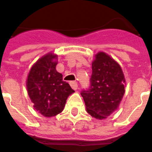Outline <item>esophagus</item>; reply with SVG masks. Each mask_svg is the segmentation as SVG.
<instances>
[{
    "label": "esophagus",
    "mask_w": 152,
    "mask_h": 152,
    "mask_svg": "<svg viewBox=\"0 0 152 152\" xmlns=\"http://www.w3.org/2000/svg\"><path fill=\"white\" fill-rule=\"evenodd\" d=\"M70 86H72V88L73 89H77V88H78L77 83H76L75 81H70Z\"/></svg>",
    "instance_id": "34e87169"
}]
</instances>
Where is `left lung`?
<instances>
[{
	"label": "left lung",
	"instance_id": "1",
	"mask_svg": "<svg viewBox=\"0 0 152 152\" xmlns=\"http://www.w3.org/2000/svg\"><path fill=\"white\" fill-rule=\"evenodd\" d=\"M125 79L121 66L104 52H99L92 63V76L88 89L81 91L86 111L102 120L115 112L124 94Z\"/></svg>",
	"mask_w": 152,
	"mask_h": 152
}]
</instances>
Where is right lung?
<instances>
[{
    "instance_id": "1",
    "label": "right lung",
    "mask_w": 152,
    "mask_h": 152,
    "mask_svg": "<svg viewBox=\"0 0 152 152\" xmlns=\"http://www.w3.org/2000/svg\"><path fill=\"white\" fill-rule=\"evenodd\" d=\"M57 57L52 53L41 57L31 66L27 80L28 95L34 108L45 117L62 112L67 97L75 92L56 71Z\"/></svg>"
}]
</instances>
